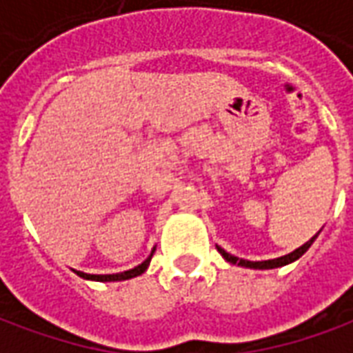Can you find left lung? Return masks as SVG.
<instances>
[{
    "label": "left lung",
    "mask_w": 353,
    "mask_h": 353,
    "mask_svg": "<svg viewBox=\"0 0 353 353\" xmlns=\"http://www.w3.org/2000/svg\"><path fill=\"white\" fill-rule=\"evenodd\" d=\"M318 238V234L316 236H312L306 244H303L301 248H296L295 252L288 253V255H283V257H278V259H268V261H245V259H238V257H234V255H230V253H227L225 250H221L219 245H217V252L221 253L225 259L229 261V263H232V265H240V266H248V268H259V270H263V268H278V266H283V265H289V263H293V261H296L299 257H303L304 253L308 252V248H310L312 244H314V240Z\"/></svg>",
    "instance_id": "1"
}]
</instances>
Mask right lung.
Wrapping results in <instances>:
<instances>
[{
    "label": "right lung",
    "instance_id": "add662e5",
    "mask_svg": "<svg viewBox=\"0 0 353 353\" xmlns=\"http://www.w3.org/2000/svg\"><path fill=\"white\" fill-rule=\"evenodd\" d=\"M149 259H145L141 265L134 266L130 270H124V272H119V274H85V272H79L81 278H87V280H96V281H121V280H128V278H134V276H139V274L145 272V268L149 266Z\"/></svg>",
    "mask_w": 353,
    "mask_h": 353
}]
</instances>
